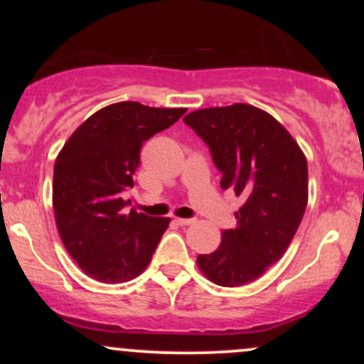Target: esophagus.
Listing matches in <instances>:
<instances>
[{
	"label": "esophagus",
	"mask_w": 364,
	"mask_h": 364,
	"mask_svg": "<svg viewBox=\"0 0 364 364\" xmlns=\"http://www.w3.org/2000/svg\"><path fill=\"white\" fill-rule=\"evenodd\" d=\"M176 223L179 225H190L195 223V219H183V217H176Z\"/></svg>",
	"instance_id": "esophagus-1"
}]
</instances>
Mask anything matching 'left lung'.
<instances>
[{"mask_svg": "<svg viewBox=\"0 0 364 364\" xmlns=\"http://www.w3.org/2000/svg\"><path fill=\"white\" fill-rule=\"evenodd\" d=\"M185 123L210 147L220 188L241 196L237 228L196 265L217 286L253 282L286 253L308 203V164L291 133L252 104L191 111Z\"/></svg>", "mask_w": 364, "mask_h": 364, "instance_id": "left-lung-1", "label": "left lung"}]
</instances>
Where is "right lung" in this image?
<instances>
[{
  "label": "right lung",
  "mask_w": 364,
  "mask_h": 364,
  "mask_svg": "<svg viewBox=\"0 0 364 364\" xmlns=\"http://www.w3.org/2000/svg\"><path fill=\"white\" fill-rule=\"evenodd\" d=\"M186 107L116 102L87 118L58 154L53 176L56 228L70 257L99 282L132 281L147 269L169 217L124 210L144 141Z\"/></svg>",
  "instance_id": "right-lung-1"
}]
</instances>
